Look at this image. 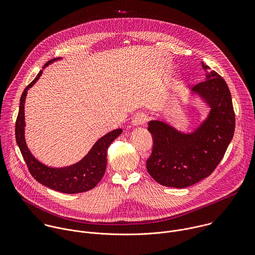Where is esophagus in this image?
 I'll return each instance as SVG.
<instances>
[{
  "mask_svg": "<svg viewBox=\"0 0 255 255\" xmlns=\"http://www.w3.org/2000/svg\"><path fill=\"white\" fill-rule=\"evenodd\" d=\"M146 121H147V117L144 114H137V115H135V117L132 120V125L134 127H138V126L143 125L144 123H146Z\"/></svg>",
  "mask_w": 255,
  "mask_h": 255,
  "instance_id": "obj_1",
  "label": "esophagus"
}]
</instances>
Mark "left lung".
Returning a JSON list of instances; mask_svg holds the SVG:
<instances>
[{"label": "left lung", "instance_id": "8db88e82", "mask_svg": "<svg viewBox=\"0 0 255 255\" xmlns=\"http://www.w3.org/2000/svg\"><path fill=\"white\" fill-rule=\"evenodd\" d=\"M205 82L195 86L189 101L201 100L207 116L191 131L179 130L162 120H151L148 131L153 147L146 161L149 174L158 184L184 189L209 176L222 160L234 135L232 98L221 76L202 61Z\"/></svg>", "mask_w": 255, "mask_h": 255}]
</instances>
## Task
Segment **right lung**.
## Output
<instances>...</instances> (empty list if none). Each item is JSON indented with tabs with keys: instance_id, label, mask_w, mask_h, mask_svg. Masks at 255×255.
Returning a JSON list of instances; mask_svg holds the SVG:
<instances>
[{
	"instance_id": "add662e5",
	"label": "right lung",
	"mask_w": 255,
	"mask_h": 255,
	"mask_svg": "<svg viewBox=\"0 0 255 255\" xmlns=\"http://www.w3.org/2000/svg\"><path fill=\"white\" fill-rule=\"evenodd\" d=\"M60 59L62 58L56 57L47 61L43 69ZM42 72L43 70L41 69L36 78L26 87L21 96L15 130L16 142L31 175L41 185L64 194H78L90 191L102 179L107 166V151L109 145L121 135L122 129L113 130L98 139L90 151L80 161L74 164L62 167H52L39 161L32 154L26 144L24 107L28 90L40 79Z\"/></svg>"
}]
</instances>
